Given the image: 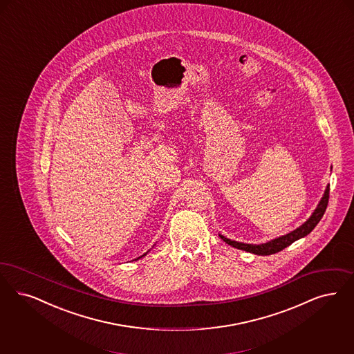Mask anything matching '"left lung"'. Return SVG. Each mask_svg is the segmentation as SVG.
Returning a JSON list of instances; mask_svg holds the SVG:
<instances>
[{"mask_svg": "<svg viewBox=\"0 0 354 354\" xmlns=\"http://www.w3.org/2000/svg\"><path fill=\"white\" fill-rule=\"evenodd\" d=\"M328 200H329V185L326 187V194L322 198V201L319 203L317 208L315 209V212L312 213L311 217L301 225L300 227L295 229L294 232L282 236L277 240L270 241L266 243H262V245H249V243H242V242H237V241H230L224 236H220L223 240L227 242V245L233 246V248H237L241 250H245V252H249V253H253L257 255H270L274 254V253H278L283 250L284 248L290 246L292 242L310 234L313 227H316L319 224V221L322 220L323 214L326 212V205H328Z\"/></svg>", "mask_w": 354, "mask_h": 354, "instance_id": "left-lung-1", "label": "left lung"}]
</instances>
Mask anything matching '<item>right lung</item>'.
I'll list each match as a JSON object with an SVG mask.
<instances>
[{
  "label": "right lung",
  "mask_w": 354,
  "mask_h": 354,
  "mask_svg": "<svg viewBox=\"0 0 354 354\" xmlns=\"http://www.w3.org/2000/svg\"><path fill=\"white\" fill-rule=\"evenodd\" d=\"M143 255H145V254H143ZM143 255H142V257H143ZM140 258H141V257H140Z\"/></svg>",
  "instance_id": "1"
}]
</instances>
